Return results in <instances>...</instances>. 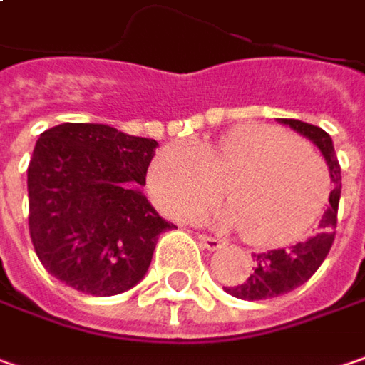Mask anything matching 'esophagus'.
<instances>
[{"label":"esophagus","instance_id":"1","mask_svg":"<svg viewBox=\"0 0 365 365\" xmlns=\"http://www.w3.org/2000/svg\"><path fill=\"white\" fill-rule=\"evenodd\" d=\"M197 240L201 242L203 248H207V250H217L222 246V240H217L213 236H207V234H197Z\"/></svg>","mask_w":365,"mask_h":365}]
</instances>
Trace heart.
I'll return each instance as SVG.
<instances>
[{
  "instance_id": "b5f03b06",
  "label": "heart",
  "mask_w": 365,
  "mask_h": 365,
  "mask_svg": "<svg viewBox=\"0 0 365 365\" xmlns=\"http://www.w3.org/2000/svg\"><path fill=\"white\" fill-rule=\"evenodd\" d=\"M230 210L217 215L240 228L255 246L298 240L327 205L329 166L298 137L275 127H245L213 143L176 141L158 150L148 187L155 203L178 220H189L220 197Z\"/></svg>"
}]
</instances>
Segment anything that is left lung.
Returning a JSON list of instances; mask_svg holds the SVG:
<instances>
[{
	"label": "left lung",
	"instance_id": "8db88e82",
	"mask_svg": "<svg viewBox=\"0 0 365 365\" xmlns=\"http://www.w3.org/2000/svg\"><path fill=\"white\" fill-rule=\"evenodd\" d=\"M283 125H289L294 131L300 135L308 137L320 154L324 155L331 180H333V191L329 197L331 207L324 211L319 224V232L304 242H296L287 248H277L257 255V267L255 273L242 285L228 287L230 296L240 298V300H267V298H277L283 296L302 283H306L319 269L322 261L327 259L333 240H335V226H337V210L339 197H341V166H339L337 154L333 148V139L327 131L320 127H314L310 123H302L296 119H277Z\"/></svg>",
	"mask_w": 365,
	"mask_h": 365
}]
</instances>
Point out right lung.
Here are the masks:
<instances>
[{"mask_svg": "<svg viewBox=\"0 0 365 365\" xmlns=\"http://www.w3.org/2000/svg\"><path fill=\"white\" fill-rule=\"evenodd\" d=\"M155 148L98 123L41 133L28 164V228L53 277L88 296H117L143 279L158 236L176 228L141 192Z\"/></svg>", "mask_w": 365, "mask_h": 365, "instance_id": "1", "label": "right lung"}]
</instances>
